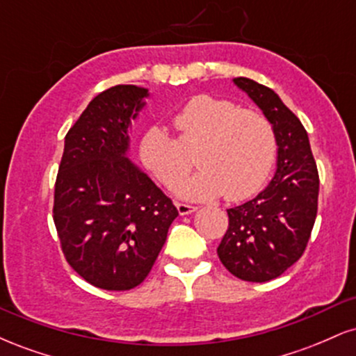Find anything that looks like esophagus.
I'll list each match as a JSON object with an SVG mask.
<instances>
[{
    "label": "esophagus",
    "mask_w": 356,
    "mask_h": 356,
    "mask_svg": "<svg viewBox=\"0 0 356 356\" xmlns=\"http://www.w3.org/2000/svg\"><path fill=\"white\" fill-rule=\"evenodd\" d=\"M175 207H177L179 214H181V216L192 214V212L197 209V207H195V206H191V204H184V202H177V204H175Z\"/></svg>",
    "instance_id": "34e87169"
}]
</instances>
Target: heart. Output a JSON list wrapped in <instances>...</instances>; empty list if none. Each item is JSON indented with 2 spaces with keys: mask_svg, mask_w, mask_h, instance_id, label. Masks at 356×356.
<instances>
[{
  "mask_svg": "<svg viewBox=\"0 0 356 356\" xmlns=\"http://www.w3.org/2000/svg\"><path fill=\"white\" fill-rule=\"evenodd\" d=\"M177 138L162 127H150L138 142L142 165L162 186L172 187L192 169L197 174L177 187L181 197L199 201L224 194L227 201L252 195L266 182L276 157V132L266 115L236 102L197 95L172 118Z\"/></svg>",
  "mask_w": 356,
  "mask_h": 356,
  "instance_id": "b5f03b06",
  "label": "heart"
}]
</instances>
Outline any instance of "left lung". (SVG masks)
Listing matches in <instances>:
<instances>
[{
	"label": "left lung",
	"instance_id": "obj_1",
	"mask_svg": "<svg viewBox=\"0 0 356 356\" xmlns=\"http://www.w3.org/2000/svg\"><path fill=\"white\" fill-rule=\"evenodd\" d=\"M234 83L275 127L277 169L254 199L227 209L229 226L218 256L239 280L266 283L303 256L316 219L320 177L300 118L271 88L244 76Z\"/></svg>",
	"mask_w": 356,
	"mask_h": 356
}]
</instances>
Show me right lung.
Masks as SVG:
<instances>
[{
    "label": "right lung",
    "instance_id": "right-lung-1",
    "mask_svg": "<svg viewBox=\"0 0 356 356\" xmlns=\"http://www.w3.org/2000/svg\"><path fill=\"white\" fill-rule=\"evenodd\" d=\"M149 90L99 93L65 137L53 220L65 259L90 284L127 291L145 280L177 207L127 157L130 120Z\"/></svg>",
    "mask_w": 356,
    "mask_h": 356
}]
</instances>
